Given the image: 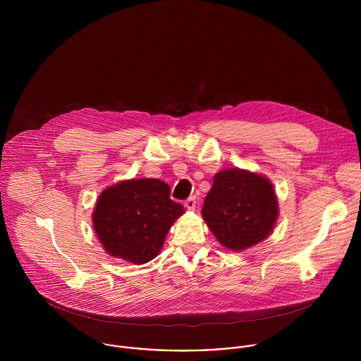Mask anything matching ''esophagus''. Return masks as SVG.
I'll list each match as a JSON object with an SVG mask.
<instances>
[{"mask_svg":"<svg viewBox=\"0 0 361 361\" xmlns=\"http://www.w3.org/2000/svg\"><path fill=\"white\" fill-rule=\"evenodd\" d=\"M196 204H197V202H196V197H195V196H190V197L185 202V207H186L188 209H190V211H193V209L196 208Z\"/></svg>","mask_w":361,"mask_h":361,"instance_id":"obj_1","label":"esophagus"}]
</instances>
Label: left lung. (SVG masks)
<instances>
[{
    "label": "left lung",
    "mask_w": 361,
    "mask_h": 361,
    "mask_svg": "<svg viewBox=\"0 0 361 361\" xmlns=\"http://www.w3.org/2000/svg\"><path fill=\"white\" fill-rule=\"evenodd\" d=\"M202 214L218 242L238 252L271 233L278 202L268 179L233 168L214 176Z\"/></svg>",
    "instance_id": "8db88e82"
}]
</instances>
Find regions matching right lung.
Segmentation results:
<instances>
[{
	"label": "right lung",
	"mask_w": 361,
	"mask_h": 361,
	"mask_svg": "<svg viewBox=\"0 0 361 361\" xmlns=\"http://www.w3.org/2000/svg\"><path fill=\"white\" fill-rule=\"evenodd\" d=\"M159 179H132L105 189L93 212L96 233L112 257L145 264L158 255L173 221L185 212Z\"/></svg>",
	"instance_id": "obj_1"
}]
</instances>
